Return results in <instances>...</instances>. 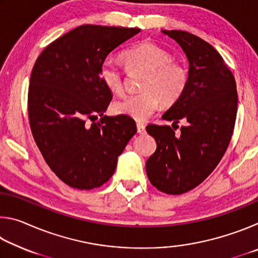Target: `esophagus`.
<instances>
[{
  "mask_svg": "<svg viewBox=\"0 0 258 258\" xmlns=\"http://www.w3.org/2000/svg\"><path fill=\"white\" fill-rule=\"evenodd\" d=\"M137 130H138V133L139 134H145L146 133V126L143 125V124H141V123H138Z\"/></svg>",
  "mask_w": 258,
  "mask_h": 258,
  "instance_id": "34e87169",
  "label": "esophagus"
}]
</instances>
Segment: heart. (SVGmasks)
I'll return each instance as SVG.
<instances>
[{
    "label": "heart",
    "instance_id": "b5f03b06",
    "mask_svg": "<svg viewBox=\"0 0 258 258\" xmlns=\"http://www.w3.org/2000/svg\"><path fill=\"white\" fill-rule=\"evenodd\" d=\"M121 58L128 71H143L145 76L140 84L141 92L113 102L116 115L142 121L155 112L159 102L165 107L173 106L185 92L189 76L184 64L173 60L169 52L156 43L140 42L126 49ZM99 77L111 93L123 91V72L112 60L102 61Z\"/></svg>",
    "mask_w": 258,
    "mask_h": 258
}]
</instances>
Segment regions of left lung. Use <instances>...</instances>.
I'll return each instance as SVG.
<instances>
[{
    "label": "left lung",
    "instance_id": "1",
    "mask_svg": "<svg viewBox=\"0 0 258 258\" xmlns=\"http://www.w3.org/2000/svg\"><path fill=\"white\" fill-rule=\"evenodd\" d=\"M163 33L178 43L189 61L185 92L163 119L184 125L180 135L168 125L147 126L157 149L147 160L146 171L159 191L181 195L207 178L225 154L237 117L238 93L233 74L209 43L183 30Z\"/></svg>",
    "mask_w": 258,
    "mask_h": 258
}]
</instances>
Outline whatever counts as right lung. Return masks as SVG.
I'll list each match as a JSON object with an SVG mask.
<instances>
[{
	"mask_svg": "<svg viewBox=\"0 0 258 258\" xmlns=\"http://www.w3.org/2000/svg\"><path fill=\"white\" fill-rule=\"evenodd\" d=\"M140 30L83 25L47 45L34 64L30 130L46 164L69 186L90 190L106 183L137 133L131 117L103 115L112 93L100 81L99 69L113 49Z\"/></svg>",
	"mask_w": 258,
	"mask_h": 258,
	"instance_id": "obj_1",
	"label": "right lung"
}]
</instances>
